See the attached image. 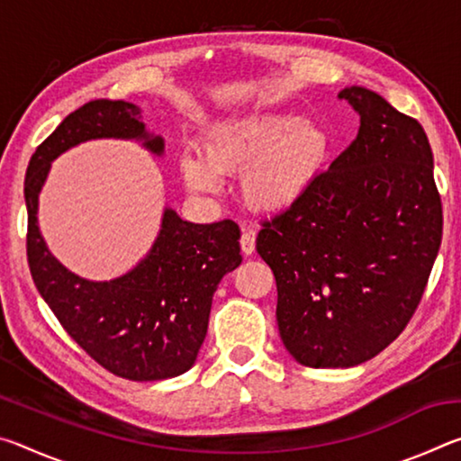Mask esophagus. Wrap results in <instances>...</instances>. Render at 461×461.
<instances>
[{
    "label": "esophagus",
    "instance_id": "obj_1",
    "mask_svg": "<svg viewBox=\"0 0 461 461\" xmlns=\"http://www.w3.org/2000/svg\"><path fill=\"white\" fill-rule=\"evenodd\" d=\"M240 248H241V252H244L246 256L254 254V249H256V236H254L252 230H244V231H241Z\"/></svg>",
    "mask_w": 461,
    "mask_h": 461
}]
</instances>
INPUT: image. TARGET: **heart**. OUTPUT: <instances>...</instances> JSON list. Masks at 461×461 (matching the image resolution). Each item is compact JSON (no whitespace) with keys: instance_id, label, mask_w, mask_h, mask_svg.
Segmentation results:
<instances>
[{"instance_id":"obj_1","label":"heart","mask_w":461,"mask_h":461,"mask_svg":"<svg viewBox=\"0 0 461 461\" xmlns=\"http://www.w3.org/2000/svg\"><path fill=\"white\" fill-rule=\"evenodd\" d=\"M333 140L325 126L291 113H260L209 126L203 156L183 152L191 191L209 193L221 176L241 175V197L254 212L280 213L299 203L323 175Z\"/></svg>"}]
</instances>
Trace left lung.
<instances>
[{
	"label": "left lung",
	"mask_w": 461,
	"mask_h": 461,
	"mask_svg": "<svg viewBox=\"0 0 461 461\" xmlns=\"http://www.w3.org/2000/svg\"><path fill=\"white\" fill-rule=\"evenodd\" d=\"M338 97L360 113L356 140L256 238L276 278L280 339L309 368H352L399 338L443 233L423 126L370 89Z\"/></svg>",
	"instance_id": "left-lung-1"
}]
</instances>
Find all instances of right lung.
Listing matches in <instances>:
<instances>
[{
    "label": "right lung",
    "instance_id": "add662e5",
    "mask_svg": "<svg viewBox=\"0 0 461 461\" xmlns=\"http://www.w3.org/2000/svg\"><path fill=\"white\" fill-rule=\"evenodd\" d=\"M95 138L142 140L154 154L165 150L128 101L95 99L68 113L26 170L30 272L65 331L99 366L136 382L175 378L197 360L217 285L241 264L240 228L231 220L191 223L167 207L158 238L138 267L105 283L73 275L44 244L38 194L59 154Z\"/></svg>",
    "mask_w": 461,
    "mask_h": 461
}]
</instances>
